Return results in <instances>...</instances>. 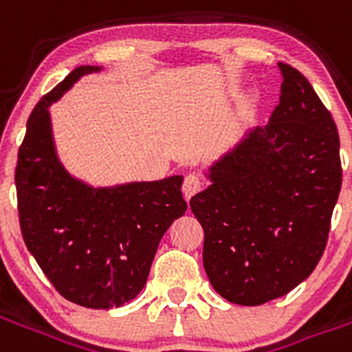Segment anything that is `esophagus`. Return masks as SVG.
Segmentation results:
<instances>
[{"instance_id": "34e87169", "label": "esophagus", "mask_w": 352, "mask_h": 352, "mask_svg": "<svg viewBox=\"0 0 352 352\" xmlns=\"http://www.w3.org/2000/svg\"><path fill=\"white\" fill-rule=\"evenodd\" d=\"M201 186H204L201 177L196 175V173H188L183 181V194L186 198H192L194 194H198V192L201 190Z\"/></svg>"}]
</instances>
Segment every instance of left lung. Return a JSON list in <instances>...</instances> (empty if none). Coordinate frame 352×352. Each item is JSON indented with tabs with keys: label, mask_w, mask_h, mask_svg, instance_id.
Wrapping results in <instances>:
<instances>
[{
	"label": "left lung",
	"mask_w": 352,
	"mask_h": 352,
	"mask_svg": "<svg viewBox=\"0 0 352 352\" xmlns=\"http://www.w3.org/2000/svg\"><path fill=\"white\" fill-rule=\"evenodd\" d=\"M265 126L214 162L190 199L204 228V267L228 302L260 305L307 279L322 256L341 190L330 111L292 65Z\"/></svg>",
	"instance_id": "1"
}]
</instances>
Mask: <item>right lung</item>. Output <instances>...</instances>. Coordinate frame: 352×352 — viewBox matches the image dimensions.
Returning a JSON list of instances; mask_svg holds the SVG:
<instances>
[{"label": "right lung", "mask_w": 352, "mask_h": 352, "mask_svg": "<svg viewBox=\"0 0 352 352\" xmlns=\"http://www.w3.org/2000/svg\"><path fill=\"white\" fill-rule=\"evenodd\" d=\"M101 67L80 65L35 105L19 148L14 184L28 251L65 300L111 309L143 290L162 236L183 217V175L94 188L60 164L50 103Z\"/></svg>", "instance_id": "add662e5"}]
</instances>
